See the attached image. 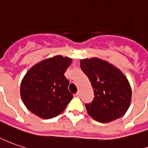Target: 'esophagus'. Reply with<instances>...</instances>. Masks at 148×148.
Returning a JSON list of instances; mask_svg holds the SVG:
<instances>
[{"instance_id": "esophagus-1", "label": "esophagus", "mask_w": 148, "mask_h": 148, "mask_svg": "<svg viewBox=\"0 0 148 148\" xmlns=\"http://www.w3.org/2000/svg\"><path fill=\"white\" fill-rule=\"evenodd\" d=\"M75 96H77V97H79L80 96V91H78L76 94H75Z\"/></svg>"}]
</instances>
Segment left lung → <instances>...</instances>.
<instances>
[{"instance_id": "1", "label": "left lung", "mask_w": 148, "mask_h": 148, "mask_svg": "<svg viewBox=\"0 0 148 148\" xmlns=\"http://www.w3.org/2000/svg\"><path fill=\"white\" fill-rule=\"evenodd\" d=\"M94 91L92 102L86 103L87 113L101 123L123 116L128 110L132 91L127 78L118 68L97 57L80 61Z\"/></svg>"}]
</instances>
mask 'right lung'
I'll use <instances>...</instances> for the list:
<instances>
[{
	"label": "right lung",
	"instance_id": "add662e5",
	"mask_svg": "<svg viewBox=\"0 0 148 148\" xmlns=\"http://www.w3.org/2000/svg\"><path fill=\"white\" fill-rule=\"evenodd\" d=\"M72 59L61 55L38 62L21 82L20 95L28 110L43 119L57 116L73 98L65 72Z\"/></svg>",
	"mask_w": 148,
	"mask_h": 148
}]
</instances>
